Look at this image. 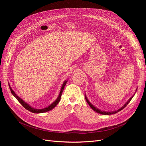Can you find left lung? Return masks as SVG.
Masks as SVG:
<instances>
[{
	"instance_id": "obj_1",
	"label": "left lung",
	"mask_w": 146,
	"mask_h": 146,
	"mask_svg": "<svg viewBox=\"0 0 146 146\" xmlns=\"http://www.w3.org/2000/svg\"><path fill=\"white\" fill-rule=\"evenodd\" d=\"M136 90H137V89H136ZM133 96H134V95L130 98L129 100L127 101V102L122 107V108H121L120 109H119L118 110H117V111H113V112H105V111H101V110H98V108H96V107H95L93 105H92L90 103V102L88 101V99H87V98H86V96H85V99H86V102H87V103L89 104V105L90 106V108L92 109L94 111H96V112H98V113H101V114H102V115H111V114H114V113H116L117 112H119V111H121L122 109H124L125 107L129 104V102L131 101V100L132 99V98H133Z\"/></svg>"
}]
</instances>
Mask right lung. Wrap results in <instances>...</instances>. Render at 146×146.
Listing matches in <instances>:
<instances>
[{"label": "right lung", "instance_id": "1", "mask_svg": "<svg viewBox=\"0 0 146 146\" xmlns=\"http://www.w3.org/2000/svg\"><path fill=\"white\" fill-rule=\"evenodd\" d=\"M67 83V81H65L63 84L62 86H61V90H60V94H59V96L57 98V99H56V101L55 102H54L52 104H51L50 106H47V108H43V109H41V110H38V109H35L34 108H33V107H31V106H29L28 104H27L26 102H25L24 101L22 100V99H21L18 96H17V95L15 94L14 92V91L12 89V88L10 87V85H9V88H10V90H11V92L12 94L16 98V99H17V100L19 101V102L24 107V108L28 110L29 111L31 112H33V113H42V112H47V111H49L51 110H52L54 107L58 104V102H60V99H61V94H62V92H63V90L64 88V86L66 85V84Z\"/></svg>", "mask_w": 146, "mask_h": 146}]
</instances>
